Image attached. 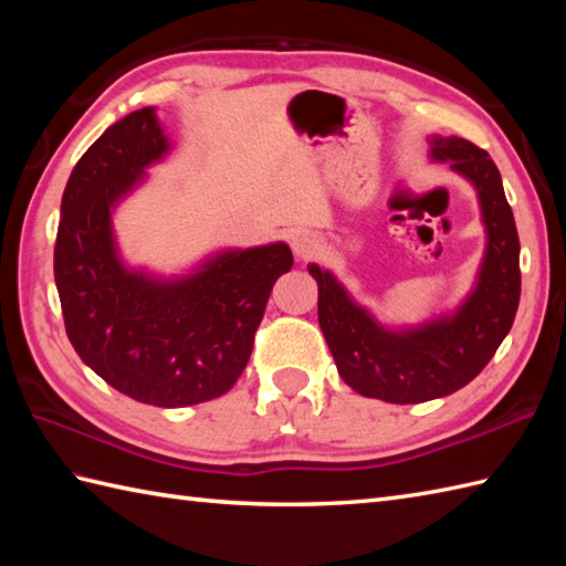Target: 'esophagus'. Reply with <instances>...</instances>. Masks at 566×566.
<instances>
[{"mask_svg":"<svg viewBox=\"0 0 566 566\" xmlns=\"http://www.w3.org/2000/svg\"><path fill=\"white\" fill-rule=\"evenodd\" d=\"M290 243H292V250H294V255H296L298 260L314 258L316 252H318V248H321L318 235L311 233V231H298V233H294Z\"/></svg>","mask_w":566,"mask_h":566,"instance_id":"1","label":"esophagus"}]
</instances>
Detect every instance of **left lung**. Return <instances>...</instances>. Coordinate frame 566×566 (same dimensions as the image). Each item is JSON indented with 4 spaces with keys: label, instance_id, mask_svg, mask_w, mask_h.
Masks as SVG:
<instances>
[{
    "label": "left lung",
    "instance_id": "obj_1",
    "mask_svg": "<svg viewBox=\"0 0 566 566\" xmlns=\"http://www.w3.org/2000/svg\"><path fill=\"white\" fill-rule=\"evenodd\" d=\"M430 158L474 185L486 250L472 294L452 314L387 328L353 302L335 274L308 264L318 284V323L347 387L367 399L423 403L472 381L506 338L521 302V240L499 167L464 138H430Z\"/></svg>",
    "mask_w": 566,
    "mask_h": 566
}]
</instances>
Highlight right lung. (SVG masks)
Returning <instances> with one entry per match:
<instances>
[{"instance_id": "obj_1", "label": "right lung", "mask_w": 566, "mask_h": 566, "mask_svg": "<svg viewBox=\"0 0 566 566\" xmlns=\"http://www.w3.org/2000/svg\"><path fill=\"white\" fill-rule=\"evenodd\" d=\"M170 140L153 106L124 116L77 160L60 203L55 286L67 338L92 371L140 403L211 401L243 375L286 243L221 250L195 272L158 276L118 255L112 211Z\"/></svg>"}]
</instances>
